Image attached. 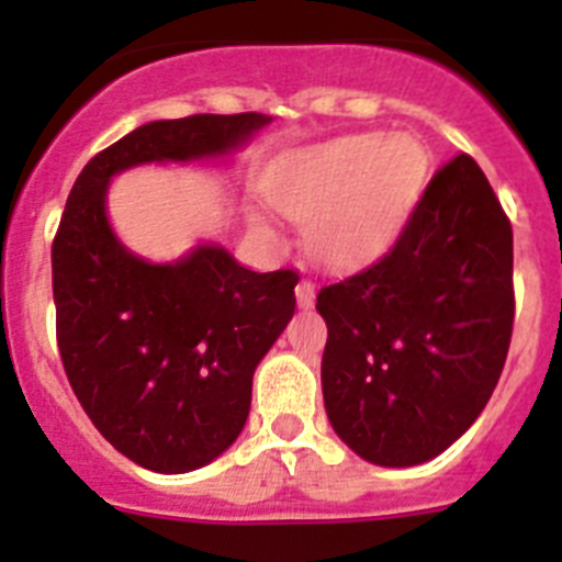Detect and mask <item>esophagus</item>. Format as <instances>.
Segmentation results:
<instances>
[{
	"label": "esophagus",
	"mask_w": 562,
	"mask_h": 562,
	"mask_svg": "<svg viewBox=\"0 0 562 562\" xmlns=\"http://www.w3.org/2000/svg\"><path fill=\"white\" fill-rule=\"evenodd\" d=\"M295 297L301 310H312V304H315V284H312V278H301V284L295 286Z\"/></svg>",
	"instance_id": "1"
}]
</instances>
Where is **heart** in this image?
<instances>
[{
    "instance_id": "b5f03b06",
    "label": "heart",
    "mask_w": 562,
    "mask_h": 562,
    "mask_svg": "<svg viewBox=\"0 0 562 562\" xmlns=\"http://www.w3.org/2000/svg\"><path fill=\"white\" fill-rule=\"evenodd\" d=\"M428 166V148L411 134H351L286 160L267 180V200L306 222V250L317 261L355 267L394 241Z\"/></svg>"
}]
</instances>
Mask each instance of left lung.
<instances>
[{
    "label": "left lung",
    "mask_w": 562,
    "mask_h": 562,
    "mask_svg": "<svg viewBox=\"0 0 562 562\" xmlns=\"http://www.w3.org/2000/svg\"><path fill=\"white\" fill-rule=\"evenodd\" d=\"M331 428L371 464L411 467L464 434L513 340V225L470 154L430 177L394 247L321 286Z\"/></svg>",
    "instance_id": "obj_1"
}]
</instances>
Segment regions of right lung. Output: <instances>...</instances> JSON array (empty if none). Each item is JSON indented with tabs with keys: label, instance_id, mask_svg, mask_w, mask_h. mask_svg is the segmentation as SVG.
I'll use <instances>...</instances> for the list:
<instances>
[{
	"label": "right lung",
	"instance_id": "1",
	"mask_svg": "<svg viewBox=\"0 0 562 562\" xmlns=\"http://www.w3.org/2000/svg\"><path fill=\"white\" fill-rule=\"evenodd\" d=\"M267 114L154 121L98 151L53 238L64 371L103 439L154 473H188L231 448L252 371L295 312V270L252 272L222 247L148 265L114 238L106 182L123 168L193 160L245 143Z\"/></svg>",
	"mask_w": 562,
	"mask_h": 562
}]
</instances>
